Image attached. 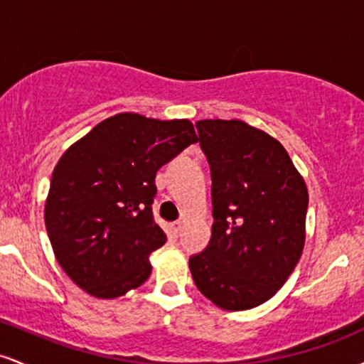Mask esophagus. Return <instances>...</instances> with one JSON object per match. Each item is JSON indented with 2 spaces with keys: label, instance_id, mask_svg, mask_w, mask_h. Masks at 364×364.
<instances>
[{
  "label": "esophagus",
  "instance_id": "1",
  "mask_svg": "<svg viewBox=\"0 0 364 364\" xmlns=\"http://www.w3.org/2000/svg\"><path fill=\"white\" fill-rule=\"evenodd\" d=\"M181 228H183V224L179 223V220H176V223L171 224V231H173L174 236H179V232H181Z\"/></svg>",
  "mask_w": 364,
  "mask_h": 364
}]
</instances>
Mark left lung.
Segmentation results:
<instances>
[{
  "mask_svg": "<svg viewBox=\"0 0 364 364\" xmlns=\"http://www.w3.org/2000/svg\"><path fill=\"white\" fill-rule=\"evenodd\" d=\"M200 149L212 178V236L191 255L205 298L224 310L265 303L287 281L304 246L308 190L277 140L240 119H202Z\"/></svg>",
  "mask_w": 364,
  "mask_h": 364,
  "instance_id": "obj_1",
  "label": "left lung"
}]
</instances>
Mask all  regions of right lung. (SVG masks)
<instances>
[{
    "instance_id": "obj_1",
    "label": "right lung",
    "mask_w": 364,
    "mask_h": 364,
    "mask_svg": "<svg viewBox=\"0 0 364 364\" xmlns=\"http://www.w3.org/2000/svg\"><path fill=\"white\" fill-rule=\"evenodd\" d=\"M198 140L188 119L121 112L92 128L53 171L44 219L56 260L95 298H118L149 279L166 243L152 203L156 174Z\"/></svg>"
}]
</instances>
